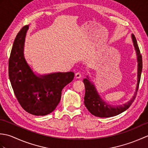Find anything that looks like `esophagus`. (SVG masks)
Here are the masks:
<instances>
[{
	"mask_svg": "<svg viewBox=\"0 0 148 148\" xmlns=\"http://www.w3.org/2000/svg\"><path fill=\"white\" fill-rule=\"evenodd\" d=\"M75 77L77 78V79H79L81 77V73H80V72H76V74H75Z\"/></svg>",
	"mask_w": 148,
	"mask_h": 148,
	"instance_id": "1",
	"label": "esophagus"
}]
</instances>
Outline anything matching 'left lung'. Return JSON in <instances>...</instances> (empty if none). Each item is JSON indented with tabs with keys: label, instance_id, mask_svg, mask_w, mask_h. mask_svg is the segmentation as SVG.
<instances>
[{
	"label": "left lung",
	"instance_id": "left-lung-1",
	"mask_svg": "<svg viewBox=\"0 0 148 148\" xmlns=\"http://www.w3.org/2000/svg\"><path fill=\"white\" fill-rule=\"evenodd\" d=\"M132 38L134 43L135 49L137 53V84L136 87V91L135 92L133 98L127 103H125L123 106H111L108 105L105 101L101 99V97L99 95L98 92L95 88V86L93 83L91 82L88 77L83 79V83L85 87V95L84 97V102L86 108L88 110L91 114L100 118H109L112 117L116 115L121 114V112L126 111L127 109L132 105L136 99L137 90L139 88V85L140 79L141 72L143 69V59L142 55H140V52L138 46L137 40L134 34H132Z\"/></svg>",
	"mask_w": 148,
	"mask_h": 148
}]
</instances>
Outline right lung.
Listing matches in <instances>:
<instances>
[{
    "instance_id": "obj_1",
    "label": "right lung",
    "mask_w": 148,
    "mask_h": 148,
    "mask_svg": "<svg viewBox=\"0 0 148 148\" xmlns=\"http://www.w3.org/2000/svg\"><path fill=\"white\" fill-rule=\"evenodd\" d=\"M29 25L17 34L9 60V77L18 102L25 111L36 116L53 112L61 99L62 90L73 80V72L34 74L24 56V44Z\"/></svg>"
}]
</instances>
